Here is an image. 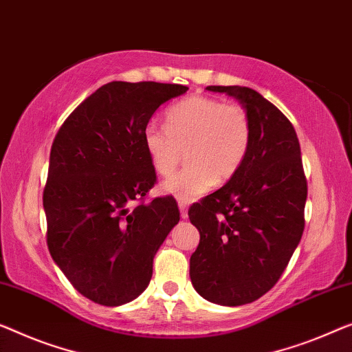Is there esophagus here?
<instances>
[{
    "instance_id": "esophagus-1",
    "label": "esophagus",
    "mask_w": 352,
    "mask_h": 352,
    "mask_svg": "<svg viewBox=\"0 0 352 352\" xmlns=\"http://www.w3.org/2000/svg\"><path fill=\"white\" fill-rule=\"evenodd\" d=\"M178 208H180V218L182 219H186L188 218V208H186L185 204H180V206H178Z\"/></svg>"
}]
</instances>
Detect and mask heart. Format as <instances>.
<instances>
[{
  "mask_svg": "<svg viewBox=\"0 0 352 352\" xmlns=\"http://www.w3.org/2000/svg\"><path fill=\"white\" fill-rule=\"evenodd\" d=\"M166 123H146L142 140L155 170L164 177L177 169L185 150L188 167L161 185L162 192L182 204L234 177L248 155L251 122L240 106L191 96L167 110Z\"/></svg>",
  "mask_w": 352,
  "mask_h": 352,
  "instance_id": "1",
  "label": "heart"
}]
</instances>
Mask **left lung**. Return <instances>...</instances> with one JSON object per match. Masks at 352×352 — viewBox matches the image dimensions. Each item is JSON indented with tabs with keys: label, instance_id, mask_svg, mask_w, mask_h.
Returning <instances> with one entry per match:
<instances>
[{
	"label": "left lung",
	"instance_id": "1",
	"mask_svg": "<svg viewBox=\"0 0 352 352\" xmlns=\"http://www.w3.org/2000/svg\"><path fill=\"white\" fill-rule=\"evenodd\" d=\"M237 99L251 122V145L237 174L188 212L201 242L191 283L206 300L246 305L280 280L300 242L307 178L296 129L248 87H207Z\"/></svg>",
	"mask_w": 352,
	"mask_h": 352
}]
</instances>
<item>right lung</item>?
Listing matches in <instances>:
<instances>
[{
  "label": "right lung",
  "mask_w": 352,
  "mask_h": 352,
  "mask_svg": "<svg viewBox=\"0 0 352 352\" xmlns=\"http://www.w3.org/2000/svg\"><path fill=\"white\" fill-rule=\"evenodd\" d=\"M188 91L158 82H110L55 135L44 188L47 245L76 289L104 307L142 294L153 258L180 221L172 196L134 206L156 182L142 131L156 109Z\"/></svg>",
  "instance_id": "1"
}]
</instances>
